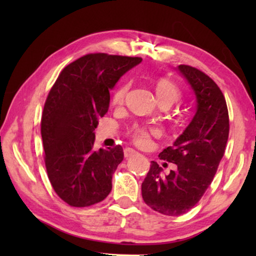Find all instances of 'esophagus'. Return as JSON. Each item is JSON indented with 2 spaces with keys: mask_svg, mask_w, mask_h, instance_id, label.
Returning a JSON list of instances; mask_svg holds the SVG:
<instances>
[{
  "mask_svg": "<svg viewBox=\"0 0 256 256\" xmlns=\"http://www.w3.org/2000/svg\"><path fill=\"white\" fill-rule=\"evenodd\" d=\"M134 154H136V151L131 150V149H126V150H125V152H124L125 158H130V157H132V156H134Z\"/></svg>",
  "mask_w": 256,
  "mask_h": 256,
  "instance_id": "34e87169",
  "label": "esophagus"
}]
</instances>
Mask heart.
<instances>
[{"label":"heart","mask_w":256,"mask_h":256,"mask_svg":"<svg viewBox=\"0 0 256 256\" xmlns=\"http://www.w3.org/2000/svg\"><path fill=\"white\" fill-rule=\"evenodd\" d=\"M130 84L128 82L120 84L118 88L115 89L114 94L112 96V104L114 106H120L123 105L126 97V94L128 92ZM154 92L156 97H157L159 104H164V105L172 106V104L178 102L182 98V92L178 88V86H176L174 82L164 79H158L154 84ZM157 131L154 128H134L131 131V136L133 141L136 142L138 146H146L149 144L150 138L152 136H156Z\"/></svg>","instance_id":"b5f03b06"}]
</instances>
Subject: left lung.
I'll return each instance as SVG.
<instances>
[{
  "label": "left lung",
  "instance_id": "8db88e82",
  "mask_svg": "<svg viewBox=\"0 0 256 256\" xmlns=\"http://www.w3.org/2000/svg\"><path fill=\"white\" fill-rule=\"evenodd\" d=\"M177 70L196 94V115L174 144L159 154L177 170L164 177L162 168L151 162L142 183L146 204L164 216L186 214L200 201L224 157L229 134L226 99L216 82L190 66H178Z\"/></svg>",
  "mask_w": 256,
  "mask_h": 256
}]
</instances>
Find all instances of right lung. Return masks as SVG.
Instances as JSON below:
<instances>
[{
	"label": "right lung",
	"instance_id": "right-lung-1",
	"mask_svg": "<svg viewBox=\"0 0 256 256\" xmlns=\"http://www.w3.org/2000/svg\"><path fill=\"white\" fill-rule=\"evenodd\" d=\"M141 60L104 53L84 55L64 68L52 86L40 123L45 164L56 194L68 206L96 204L110 193L123 148L94 151V128L108 112L110 90Z\"/></svg>",
	"mask_w": 256,
	"mask_h": 256
}]
</instances>
